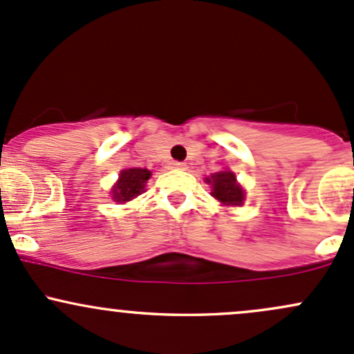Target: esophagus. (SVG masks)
Here are the masks:
<instances>
[{"label":"esophagus","instance_id":"obj_1","mask_svg":"<svg viewBox=\"0 0 354 354\" xmlns=\"http://www.w3.org/2000/svg\"><path fill=\"white\" fill-rule=\"evenodd\" d=\"M170 165H172V169H177V170H185V167H187L184 162H172Z\"/></svg>","mask_w":354,"mask_h":354}]
</instances>
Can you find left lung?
<instances>
[{"label": "left lung", "instance_id": "obj_1", "mask_svg": "<svg viewBox=\"0 0 354 354\" xmlns=\"http://www.w3.org/2000/svg\"><path fill=\"white\" fill-rule=\"evenodd\" d=\"M209 184L212 185V196L219 203L227 204V206H239L245 199V192L236 184V177L233 172H218L211 178H207Z\"/></svg>", "mask_w": 354, "mask_h": 354}]
</instances>
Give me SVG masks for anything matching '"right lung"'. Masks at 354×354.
<instances>
[{
	"label": "right lung",
	"instance_id": "add662e5",
	"mask_svg": "<svg viewBox=\"0 0 354 354\" xmlns=\"http://www.w3.org/2000/svg\"><path fill=\"white\" fill-rule=\"evenodd\" d=\"M150 170L147 169H127L120 174V180L113 187V199L118 203H127L135 199L143 192L145 182L150 178Z\"/></svg>",
	"mask_w": 354,
	"mask_h": 354
}]
</instances>
